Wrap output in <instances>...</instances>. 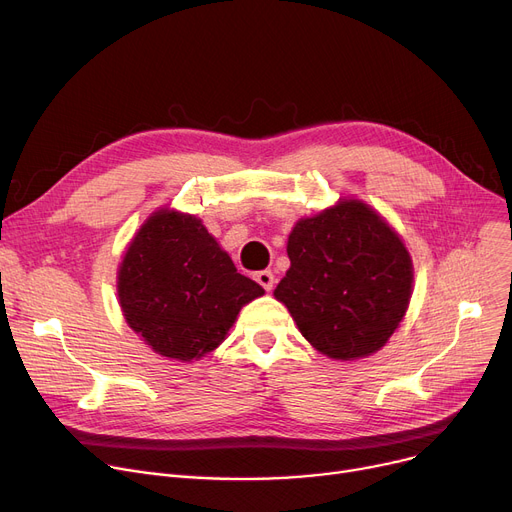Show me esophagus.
<instances>
[{"mask_svg": "<svg viewBox=\"0 0 512 512\" xmlns=\"http://www.w3.org/2000/svg\"><path fill=\"white\" fill-rule=\"evenodd\" d=\"M255 280L259 286H263L267 292L274 290V274L270 270H263V272H257L255 274Z\"/></svg>", "mask_w": 512, "mask_h": 512, "instance_id": "34e87169", "label": "esophagus"}]
</instances>
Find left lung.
Instances as JSON below:
<instances>
[{"mask_svg": "<svg viewBox=\"0 0 512 512\" xmlns=\"http://www.w3.org/2000/svg\"><path fill=\"white\" fill-rule=\"evenodd\" d=\"M290 270L274 290L321 355L378 353L407 313L413 263L400 236L359 199H340L288 236Z\"/></svg>", "mask_w": 512, "mask_h": 512, "instance_id": "8db88e82", "label": "left lung"}]
</instances>
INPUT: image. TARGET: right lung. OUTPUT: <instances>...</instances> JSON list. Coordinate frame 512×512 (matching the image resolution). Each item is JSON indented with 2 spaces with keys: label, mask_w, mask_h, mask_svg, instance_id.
Returning <instances> with one entry per match:
<instances>
[{
  "label": "right lung",
  "mask_w": 512,
  "mask_h": 512,
  "mask_svg": "<svg viewBox=\"0 0 512 512\" xmlns=\"http://www.w3.org/2000/svg\"><path fill=\"white\" fill-rule=\"evenodd\" d=\"M261 294L199 218L174 209L155 211L139 228L118 270L126 324L157 355L176 361L215 351L238 311Z\"/></svg>",
  "instance_id": "1"
}]
</instances>
